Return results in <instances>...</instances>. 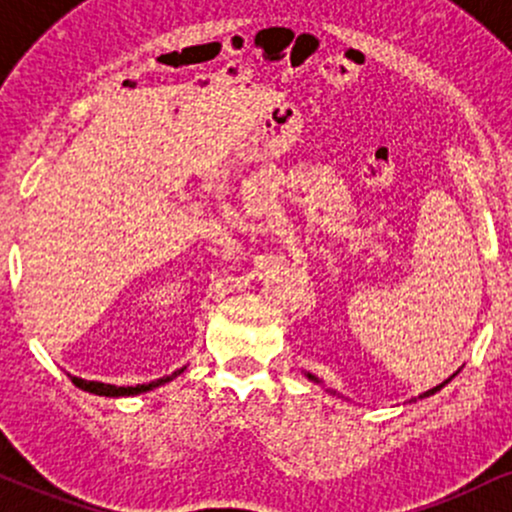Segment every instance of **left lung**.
Instances as JSON below:
<instances>
[{"instance_id": "1", "label": "left lung", "mask_w": 512, "mask_h": 512, "mask_svg": "<svg viewBox=\"0 0 512 512\" xmlns=\"http://www.w3.org/2000/svg\"><path fill=\"white\" fill-rule=\"evenodd\" d=\"M459 372V370H457ZM457 372H455V375H457ZM304 375H307V380H312L314 384H321V380H319V377L317 375H312V372H304ZM455 375H450V377H447V380L445 382H440L438 384V387H433V389H428V392H423V394H418V396H413V404H416V399H428V396H433V394H438L440 392V389L442 387H445V384L447 382H452V377H455ZM326 392H331V394H336V392H333V389H326ZM411 401H409V404H411Z\"/></svg>"}]
</instances>
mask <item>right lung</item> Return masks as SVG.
Masks as SVG:
<instances>
[{
    "label": "right lung",
    "mask_w": 512,
    "mask_h": 512,
    "mask_svg": "<svg viewBox=\"0 0 512 512\" xmlns=\"http://www.w3.org/2000/svg\"><path fill=\"white\" fill-rule=\"evenodd\" d=\"M183 370H186V367H181V370L171 372V375H166V377H159V380H152V382H145V384H135V387H118V384L82 380V377H72V375H70V380L74 382V387L84 389V392H89V394L108 396V399H118V396H135V394L152 392V389H157V387H162V384H166V382L176 380V377H179Z\"/></svg>",
    "instance_id": "obj_1"
}]
</instances>
